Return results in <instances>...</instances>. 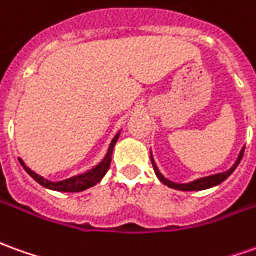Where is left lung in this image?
Returning a JSON list of instances; mask_svg holds the SVG:
<instances>
[{"label":"left lung","mask_w":256,"mask_h":256,"mask_svg":"<svg viewBox=\"0 0 256 256\" xmlns=\"http://www.w3.org/2000/svg\"><path fill=\"white\" fill-rule=\"evenodd\" d=\"M244 151L245 147H242V150L240 152V156H238L237 161L234 162V165L231 166L228 171L222 172V174H216V175H210V176H206V178H200V179H196L194 182H190V184H175V182H172L170 179H166L160 172L158 170L157 164H156V161H154V158H152V152H151V162H152V166H154V171H156V175L158 176V179L166 185L168 188H172V189H176V190H184V192H190V190H204V189H210V188L217 186V185H220L222 182H224L226 179L230 176L232 172L236 171V168L238 166V164L241 162V160L244 157Z\"/></svg>","instance_id":"left-lung-1"}]
</instances>
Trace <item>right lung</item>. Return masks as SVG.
I'll return each mask as SVG.
<instances>
[{"label":"right lung","mask_w":256,"mask_h":256,"mask_svg":"<svg viewBox=\"0 0 256 256\" xmlns=\"http://www.w3.org/2000/svg\"><path fill=\"white\" fill-rule=\"evenodd\" d=\"M119 136L120 132L114 136V140L110 142L108 152H106L105 158L99 162L96 166H94L91 171L85 172L82 175H77V176H72V178L66 179V180H58V182H52L48 179H44L40 175H38L36 172H33L29 166H26V164L19 158V162L22 164L24 170H25L30 176H32L38 184H40L42 186L52 189V190H57V192H68V194H76V192H84L90 188L95 186L96 184H99L104 176L106 175V172L109 171L110 168V161H112V154H114V148L116 146V142L119 140Z\"/></svg>","instance_id":"right-lung-1"}]
</instances>
